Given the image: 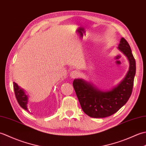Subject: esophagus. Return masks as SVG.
<instances>
[{
    "instance_id": "obj_1",
    "label": "esophagus",
    "mask_w": 146,
    "mask_h": 146,
    "mask_svg": "<svg viewBox=\"0 0 146 146\" xmlns=\"http://www.w3.org/2000/svg\"><path fill=\"white\" fill-rule=\"evenodd\" d=\"M79 76H80V72L78 71H76V70H74L73 71H71V73L70 74V76L72 78H78Z\"/></svg>"
}]
</instances>
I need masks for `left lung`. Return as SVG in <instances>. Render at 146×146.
Instances as JSON below:
<instances>
[{"mask_svg": "<svg viewBox=\"0 0 146 146\" xmlns=\"http://www.w3.org/2000/svg\"><path fill=\"white\" fill-rule=\"evenodd\" d=\"M129 61V70L120 84L108 92L97 90L83 80L75 79L73 85L83 111L93 118H104L116 113L132 94L135 75V61L128 42L122 38L118 46Z\"/></svg>", "mask_w": 146, "mask_h": 146, "instance_id": "8db88e82", "label": "left lung"}]
</instances>
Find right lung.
<instances>
[{
    "label": "right lung",
    "mask_w": 146,
    "mask_h": 146,
    "mask_svg": "<svg viewBox=\"0 0 146 146\" xmlns=\"http://www.w3.org/2000/svg\"><path fill=\"white\" fill-rule=\"evenodd\" d=\"M14 83V90L18 104H19L20 106L24 108V110L29 111L28 109L27 108V96L24 94V91L20 88L19 86L17 85L15 82Z\"/></svg>",
    "instance_id": "obj_1"
}]
</instances>
